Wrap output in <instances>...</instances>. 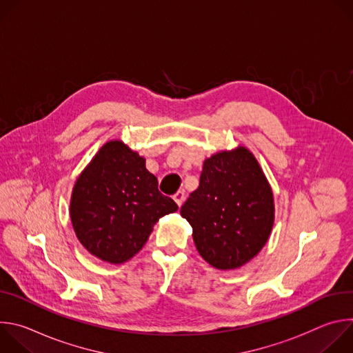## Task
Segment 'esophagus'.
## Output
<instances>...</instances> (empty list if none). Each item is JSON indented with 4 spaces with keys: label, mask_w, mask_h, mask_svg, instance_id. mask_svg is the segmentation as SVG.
I'll return each mask as SVG.
<instances>
[{
    "label": "esophagus",
    "mask_w": 353,
    "mask_h": 353,
    "mask_svg": "<svg viewBox=\"0 0 353 353\" xmlns=\"http://www.w3.org/2000/svg\"><path fill=\"white\" fill-rule=\"evenodd\" d=\"M173 198H174V201L177 203V205L181 207L183 203H184V199H185V194H184V191H177V192L173 195Z\"/></svg>",
    "instance_id": "1"
}]
</instances>
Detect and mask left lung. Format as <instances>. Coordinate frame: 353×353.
<instances>
[{"mask_svg": "<svg viewBox=\"0 0 353 353\" xmlns=\"http://www.w3.org/2000/svg\"><path fill=\"white\" fill-rule=\"evenodd\" d=\"M180 214L192 228L198 253L218 270L239 268L267 243L274 223L270 184L245 148L204 162L199 185Z\"/></svg>", "mask_w": 353, "mask_h": 353, "instance_id": "1", "label": "left lung"}]
</instances>
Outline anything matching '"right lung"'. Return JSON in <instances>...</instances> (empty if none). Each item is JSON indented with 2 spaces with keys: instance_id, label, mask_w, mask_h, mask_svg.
<instances>
[{
  "instance_id": "add662e5",
  "label": "right lung",
  "mask_w": 353,
  "mask_h": 353,
  "mask_svg": "<svg viewBox=\"0 0 353 353\" xmlns=\"http://www.w3.org/2000/svg\"><path fill=\"white\" fill-rule=\"evenodd\" d=\"M177 204L158 190L145 159L120 141L102 146L75 183L71 222L82 245L100 260L121 264L146 243L154 225Z\"/></svg>"
}]
</instances>
